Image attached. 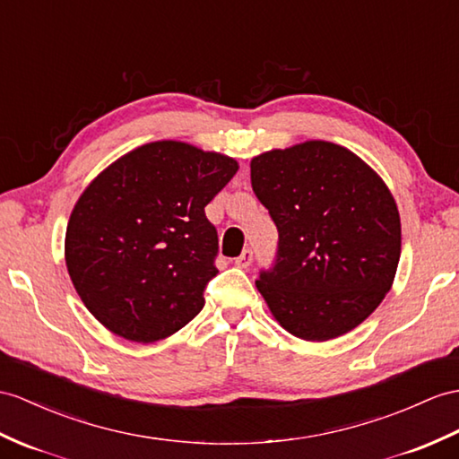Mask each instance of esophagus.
I'll use <instances>...</instances> for the list:
<instances>
[{
	"mask_svg": "<svg viewBox=\"0 0 459 459\" xmlns=\"http://www.w3.org/2000/svg\"><path fill=\"white\" fill-rule=\"evenodd\" d=\"M251 263H253V251L251 249H245L236 259V266H239V268H247Z\"/></svg>",
	"mask_w": 459,
	"mask_h": 459,
	"instance_id": "34e87169",
	"label": "esophagus"
}]
</instances>
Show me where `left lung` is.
Listing matches in <instances>:
<instances>
[{"mask_svg": "<svg viewBox=\"0 0 459 459\" xmlns=\"http://www.w3.org/2000/svg\"><path fill=\"white\" fill-rule=\"evenodd\" d=\"M251 186L278 230L256 290L304 341L359 327L394 284L401 220L382 178L342 145L311 140L251 160Z\"/></svg>", "mask_w": 459, "mask_h": 459, "instance_id": "1", "label": "left lung"}]
</instances>
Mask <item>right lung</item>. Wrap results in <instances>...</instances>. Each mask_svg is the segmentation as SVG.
<instances>
[{
    "label": "right lung",
    "mask_w": 459,
    "mask_h": 459,
    "mask_svg": "<svg viewBox=\"0 0 459 459\" xmlns=\"http://www.w3.org/2000/svg\"><path fill=\"white\" fill-rule=\"evenodd\" d=\"M238 169L228 155L163 140L122 155L85 188L65 230V266L99 323L155 342L198 316L218 274L204 206Z\"/></svg>",
    "instance_id": "obj_1"
}]
</instances>
